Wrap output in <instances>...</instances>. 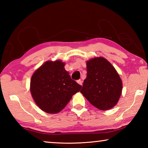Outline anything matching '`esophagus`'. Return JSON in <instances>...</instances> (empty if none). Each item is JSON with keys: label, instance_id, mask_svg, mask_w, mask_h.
<instances>
[{"label": "esophagus", "instance_id": "obj_1", "mask_svg": "<svg viewBox=\"0 0 148 148\" xmlns=\"http://www.w3.org/2000/svg\"><path fill=\"white\" fill-rule=\"evenodd\" d=\"M77 84H79V85H80V86H82V81L81 79H79V80H77Z\"/></svg>", "mask_w": 148, "mask_h": 148}]
</instances>
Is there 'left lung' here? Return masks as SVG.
Listing matches in <instances>:
<instances>
[{"instance_id":"left-lung-1","label":"left lung","mask_w":148,"mask_h":148,"mask_svg":"<svg viewBox=\"0 0 148 148\" xmlns=\"http://www.w3.org/2000/svg\"><path fill=\"white\" fill-rule=\"evenodd\" d=\"M87 77L80 92L92 105L101 110L112 108L122 93V80L116 69L104 57L87 61Z\"/></svg>"}]
</instances>
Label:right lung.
<instances>
[{
    "instance_id": "right-lung-1",
    "label": "right lung",
    "mask_w": 148,
    "mask_h": 148,
    "mask_svg": "<svg viewBox=\"0 0 148 148\" xmlns=\"http://www.w3.org/2000/svg\"><path fill=\"white\" fill-rule=\"evenodd\" d=\"M61 60L47 61L36 70L30 91L35 103L48 114L59 113L82 86L72 79Z\"/></svg>"
}]
</instances>
